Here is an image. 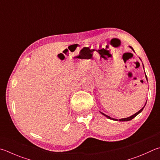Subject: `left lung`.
<instances>
[{"label": "left lung", "mask_w": 160, "mask_h": 160, "mask_svg": "<svg viewBox=\"0 0 160 160\" xmlns=\"http://www.w3.org/2000/svg\"><path fill=\"white\" fill-rule=\"evenodd\" d=\"M130 48H132V47H130ZM132 50H133V49H132ZM146 79H147V77H146ZM143 108H144V107H143L142 108H141V110H139V111H138V112H137L136 113H135V114H134V115H132V116H131L130 117L126 118H122V119H120L119 120H120V121H128V120H132V119H133L134 117H136V116H137L138 115V113H140L141 112V111H142V110L143 109ZM102 113V114H103V115H104V116H106V117H107V118H109V119H112V120H118L117 119H115V118H111V117H109V116H108L106 115V114H104V113Z\"/></svg>", "instance_id": "left-lung-1"}]
</instances>
